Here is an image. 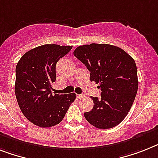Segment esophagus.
I'll list each match as a JSON object with an SVG mask.
<instances>
[{
  "label": "esophagus",
  "mask_w": 158,
  "mask_h": 158,
  "mask_svg": "<svg viewBox=\"0 0 158 158\" xmlns=\"http://www.w3.org/2000/svg\"><path fill=\"white\" fill-rule=\"evenodd\" d=\"M77 97L79 99H81V98H84L85 96L83 94H77Z\"/></svg>",
  "instance_id": "obj_1"
}]
</instances>
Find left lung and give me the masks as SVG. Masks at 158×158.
Listing matches in <instances>:
<instances>
[{
	"label": "left lung",
	"instance_id": "left-lung-1",
	"mask_svg": "<svg viewBox=\"0 0 158 158\" xmlns=\"http://www.w3.org/2000/svg\"><path fill=\"white\" fill-rule=\"evenodd\" d=\"M73 55L90 72L91 81L99 84L101 98L90 97L93 109L85 118L95 127L111 128L127 116L138 89L137 69L125 51L110 44L79 46Z\"/></svg>",
	"mask_w": 158,
	"mask_h": 158
}]
</instances>
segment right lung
Returning <instances> with one entry per match:
<instances>
[{
  "label": "right lung",
  "mask_w": 158,
  "mask_h": 158,
  "mask_svg": "<svg viewBox=\"0 0 158 158\" xmlns=\"http://www.w3.org/2000/svg\"><path fill=\"white\" fill-rule=\"evenodd\" d=\"M73 46L45 44L28 51L16 66L15 95L24 116L35 125L50 127L62 121L74 93L52 94L57 61L71 51Z\"/></svg>",
  "instance_id": "add662e5"
}]
</instances>
